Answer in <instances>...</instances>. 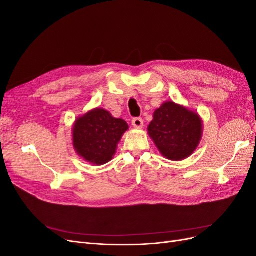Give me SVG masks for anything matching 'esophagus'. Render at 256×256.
<instances>
[{
	"instance_id": "1",
	"label": "esophagus",
	"mask_w": 256,
	"mask_h": 256,
	"mask_svg": "<svg viewBox=\"0 0 256 256\" xmlns=\"http://www.w3.org/2000/svg\"><path fill=\"white\" fill-rule=\"evenodd\" d=\"M132 125L134 128H142L143 127V120L140 118H136L132 120Z\"/></svg>"
}]
</instances>
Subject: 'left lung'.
I'll list each match as a JSON object with an SVG mask.
<instances>
[{
    "instance_id": "left-lung-1",
    "label": "left lung",
    "mask_w": 256,
    "mask_h": 256,
    "mask_svg": "<svg viewBox=\"0 0 256 256\" xmlns=\"http://www.w3.org/2000/svg\"><path fill=\"white\" fill-rule=\"evenodd\" d=\"M148 134L164 157L182 160L189 157L200 143L202 120L196 113L168 102L154 111Z\"/></svg>"
}]
</instances>
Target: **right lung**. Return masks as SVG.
<instances>
[{
	"label": "right lung",
	"mask_w": 256,
	"mask_h": 256,
	"mask_svg": "<svg viewBox=\"0 0 256 256\" xmlns=\"http://www.w3.org/2000/svg\"><path fill=\"white\" fill-rule=\"evenodd\" d=\"M127 129L125 120L114 118L104 109L90 111L74 124V150L90 164H104L114 156L116 146Z\"/></svg>",
	"instance_id": "1"
}]
</instances>
